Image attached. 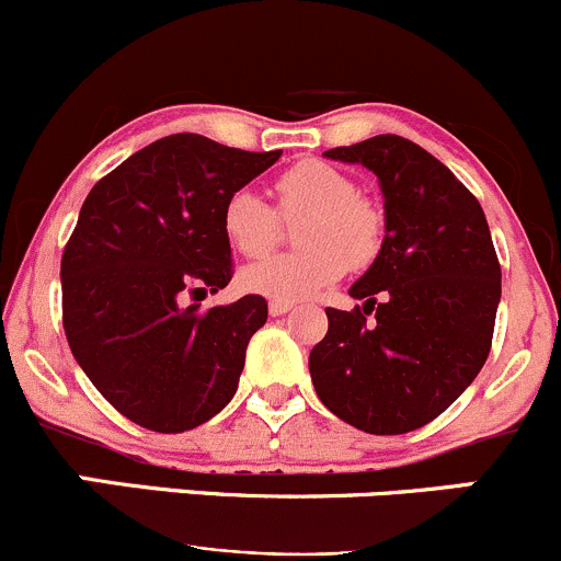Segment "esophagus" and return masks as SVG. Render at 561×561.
<instances>
[{
	"instance_id": "34e87169",
	"label": "esophagus",
	"mask_w": 561,
	"mask_h": 561,
	"mask_svg": "<svg viewBox=\"0 0 561 561\" xmlns=\"http://www.w3.org/2000/svg\"><path fill=\"white\" fill-rule=\"evenodd\" d=\"M291 308H294V302H286V299H273V302H270V313L273 316L291 313Z\"/></svg>"
}]
</instances>
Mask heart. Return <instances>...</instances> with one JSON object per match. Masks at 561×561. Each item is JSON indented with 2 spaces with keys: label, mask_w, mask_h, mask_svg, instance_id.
Wrapping results in <instances>:
<instances>
[{
  "label": "heart",
  "mask_w": 561,
  "mask_h": 561,
  "mask_svg": "<svg viewBox=\"0 0 561 561\" xmlns=\"http://www.w3.org/2000/svg\"><path fill=\"white\" fill-rule=\"evenodd\" d=\"M273 207L251 188L227 196L221 210L224 238L234 251L259 259L278 242L280 218L297 224L299 251L270 256L242 270L248 291L273 299H310L343 278L351 267H367L383 245V210L356 194L354 178L321 159H305L280 172Z\"/></svg>",
  "instance_id": "obj_1"
}]
</instances>
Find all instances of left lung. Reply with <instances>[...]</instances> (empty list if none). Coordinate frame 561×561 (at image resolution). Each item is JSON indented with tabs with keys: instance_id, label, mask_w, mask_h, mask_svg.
Wrapping results in <instances>:
<instances>
[{
	"instance_id": "left-lung-1",
	"label": "left lung",
	"mask_w": 561,
	"mask_h": 561,
	"mask_svg": "<svg viewBox=\"0 0 561 561\" xmlns=\"http://www.w3.org/2000/svg\"><path fill=\"white\" fill-rule=\"evenodd\" d=\"M323 156L378 175L386 234L348 291L362 305L327 308L310 378L345 424L405 435L451 405L492 351L502 291L492 234L476 196L405 137L378 135Z\"/></svg>"
}]
</instances>
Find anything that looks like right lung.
<instances>
[{
	"label": "right lung",
	"instance_id": "obj_1",
	"mask_svg": "<svg viewBox=\"0 0 561 561\" xmlns=\"http://www.w3.org/2000/svg\"><path fill=\"white\" fill-rule=\"evenodd\" d=\"M280 151L251 153L170 135L115 167L80 207L61 256V316L72 356L100 394L161 435L229 405L267 299L202 310L232 280L224 202Z\"/></svg>",
	"mask_w": 561,
	"mask_h": 561
}]
</instances>
